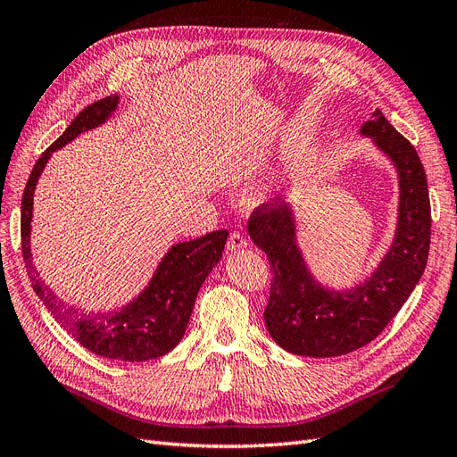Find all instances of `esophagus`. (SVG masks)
I'll return each mask as SVG.
<instances>
[{"instance_id": "34e87169", "label": "esophagus", "mask_w": 457, "mask_h": 457, "mask_svg": "<svg viewBox=\"0 0 457 457\" xmlns=\"http://www.w3.org/2000/svg\"><path fill=\"white\" fill-rule=\"evenodd\" d=\"M245 245H247V240L244 238V234H240V232H230V237H228V240H227V250H228V252L244 250Z\"/></svg>"}]
</instances>
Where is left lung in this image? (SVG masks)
<instances>
[{
    "label": "left lung",
    "instance_id": "obj_1",
    "mask_svg": "<svg viewBox=\"0 0 457 457\" xmlns=\"http://www.w3.org/2000/svg\"><path fill=\"white\" fill-rule=\"evenodd\" d=\"M398 173V220L389 252L368 278L349 289L326 287L311 274L297 245L287 202L262 204L247 230L267 253L272 282L265 324L274 343L292 354L329 358L353 353L376 339L418 286L431 244V204L416 148L381 110L361 128Z\"/></svg>",
    "mask_w": 457,
    "mask_h": 457
}]
</instances>
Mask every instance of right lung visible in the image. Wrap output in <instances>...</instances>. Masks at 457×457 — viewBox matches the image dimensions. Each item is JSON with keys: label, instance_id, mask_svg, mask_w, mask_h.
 Here are the masks:
<instances>
[{"label": "right lung", "instance_id": "right-lung-1", "mask_svg": "<svg viewBox=\"0 0 457 457\" xmlns=\"http://www.w3.org/2000/svg\"><path fill=\"white\" fill-rule=\"evenodd\" d=\"M118 103L120 96L110 95L81 110L66 131L36 162L22 195V257L36 295L78 343L104 358L145 362L168 354L183 339L200 287L223 257L227 230H213L202 238L171 245L143 292L120 311L110 312H79L74 305H66L39 278L30 250L34 190L51 154L76 139L79 133L103 126L114 114Z\"/></svg>", "mask_w": 457, "mask_h": 457}]
</instances>
